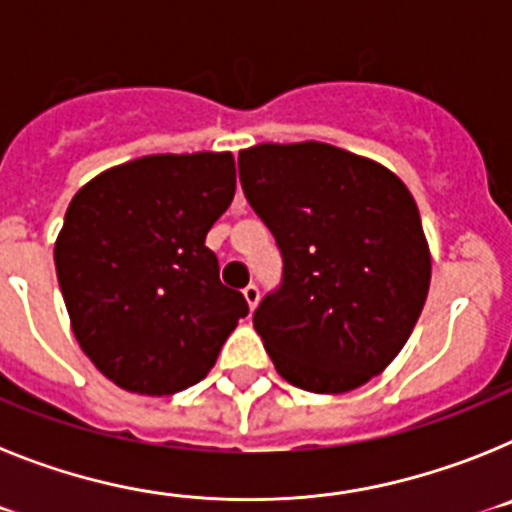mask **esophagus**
<instances>
[{
  "label": "esophagus",
  "instance_id": "esophagus-1",
  "mask_svg": "<svg viewBox=\"0 0 512 512\" xmlns=\"http://www.w3.org/2000/svg\"><path fill=\"white\" fill-rule=\"evenodd\" d=\"M243 297H246V302H248V307H256L259 305V287H256V284H248L246 289H243Z\"/></svg>",
  "mask_w": 512,
  "mask_h": 512
}]
</instances>
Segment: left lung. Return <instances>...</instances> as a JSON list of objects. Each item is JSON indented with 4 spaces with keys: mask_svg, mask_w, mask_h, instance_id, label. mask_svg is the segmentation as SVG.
<instances>
[{
    "mask_svg": "<svg viewBox=\"0 0 512 512\" xmlns=\"http://www.w3.org/2000/svg\"><path fill=\"white\" fill-rule=\"evenodd\" d=\"M238 174L284 261L253 312L277 372L318 395L356 390L400 354L428 297L413 194L377 161L315 140L246 148Z\"/></svg>",
    "mask_w": 512,
    "mask_h": 512,
    "instance_id": "1",
    "label": "left lung"
}]
</instances>
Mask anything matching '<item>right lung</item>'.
I'll use <instances>...</instances> for the list:
<instances>
[{
    "mask_svg": "<svg viewBox=\"0 0 512 512\" xmlns=\"http://www.w3.org/2000/svg\"><path fill=\"white\" fill-rule=\"evenodd\" d=\"M233 194V156L207 151L135 158L74 194L53 251L58 284L81 351L122 390H187L248 315L205 246Z\"/></svg>",
    "mask_w": 512,
    "mask_h": 512,
    "instance_id": "obj_1",
    "label": "right lung"
}]
</instances>
